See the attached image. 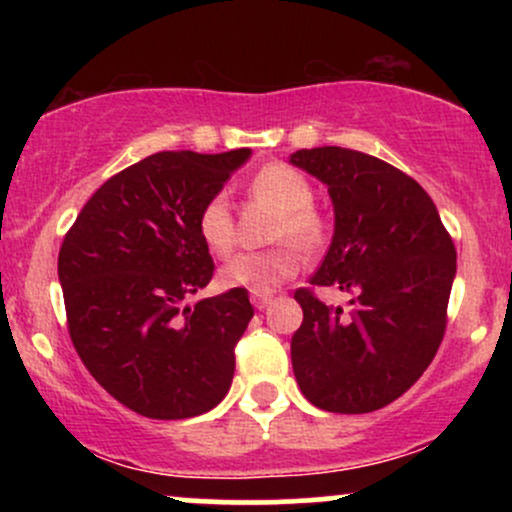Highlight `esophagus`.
Listing matches in <instances>:
<instances>
[{
	"label": "esophagus",
	"mask_w": 512,
	"mask_h": 512,
	"mask_svg": "<svg viewBox=\"0 0 512 512\" xmlns=\"http://www.w3.org/2000/svg\"><path fill=\"white\" fill-rule=\"evenodd\" d=\"M272 298H274V291H260V293H252L250 301L257 310H262V308H267L269 303H272Z\"/></svg>",
	"instance_id": "esophagus-1"
}]
</instances>
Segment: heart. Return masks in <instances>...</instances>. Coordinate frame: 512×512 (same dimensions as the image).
<instances>
[{
	"mask_svg": "<svg viewBox=\"0 0 512 512\" xmlns=\"http://www.w3.org/2000/svg\"><path fill=\"white\" fill-rule=\"evenodd\" d=\"M250 192L279 209L272 238L284 240L269 250L238 252L221 267L219 281L223 289H243L250 293L272 291L281 281L298 272V248L317 250L325 243V221L313 207V185L301 170L286 163H269L250 180ZM197 233L214 255H226L236 240V226L228 197L223 192L211 195L197 216Z\"/></svg>",
	"mask_w": 512,
	"mask_h": 512,
	"instance_id": "b5f03b06",
	"label": "heart"
}]
</instances>
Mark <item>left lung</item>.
I'll return each instance as SVG.
<instances>
[{
  "mask_svg": "<svg viewBox=\"0 0 512 512\" xmlns=\"http://www.w3.org/2000/svg\"><path fill=\"white\" fill-rule=\"evenodd\" d=\"M291 163L325 182L334 204L332 245L310 284L351 293V313L313 289L293 293L303 308L291 339L298 387L334 414L383 409L443 342L455 245L424 187L390 163L342 146L301 149Z\"/></svg>",
  "mask_w": 512,
  "mask_h": 512,
  "instance_id": "left-lung-1",
  "label": "left lung"
}]
</instances>
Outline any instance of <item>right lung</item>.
Segmentation results:
<instances>
[{"instance_id":"obj_1","label":"right lung","mask_w":512,"mask_h":512,"mask_svg":"<svg viewBox=\"0 0 512 512\" xmlns=\"http://www.w3.org/2000/svg\"><path fill=\"white\" fill-rule=\"evenodd\" d=\"M248 156H146L105 180L64 236L57 274L76 354L146 419L199 416L231 387L236 344L255 315L248 291L182 303L214 276L199 209Z\"/></svg>"}]
</instances>
